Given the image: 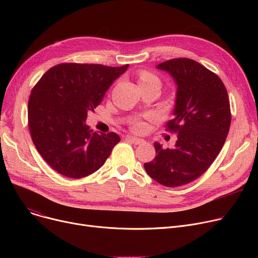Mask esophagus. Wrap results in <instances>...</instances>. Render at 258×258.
I'll use <instances>...</instances> for the list:
<instances>
[{"mask_svg":"<svg viewBox=\"0 0 258 258\" xmlns=\"http://www.w3.org/2000/svg\"><path fill=\"white\" fill-rule=\"evenodd\" d=\"M125 140L128 141V142H131V143H133V144H136V145L142 144V143L145 142L143 139L136 138V137H133V136H126V137H125Z\"/></svg>","mask_w":258,"mask_h":258,"instance_id":"1","label":"esophagus"}]
</instances>
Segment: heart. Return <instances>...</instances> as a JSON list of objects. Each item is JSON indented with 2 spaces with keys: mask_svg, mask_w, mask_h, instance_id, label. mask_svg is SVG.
Returning <instances> with one entry per match:
<instances>
[{
  "mask_svg": "<svg viewBox=\"0 0 258 258\" xmlns=\"http://www.w3.org/2000/svg\"><path fill=\"white\" fill-rule=\"evenodd\" d=\"M138 80H139L140 87L153 85V84H156V85L160 86V79L158 78V76H156L155 74L148 72V71H141L139 73ZM134 128L136 131H139V130L142 128V124L140 123V122H136V123L134 124Z\"/></svg>",
  "mask_w": 258,
  "mask_h": 258,
  "instance_id": "b5f03b06",
  "label": "heart"
}]
</instances>
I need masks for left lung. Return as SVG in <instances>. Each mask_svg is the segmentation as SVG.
<instances>
[{
  "instance_id": "8db88e82",
  "label": "left lung",
  "mask_w": 258,
  "mask_h": 258,
  "mask_svg": "<svg viewBox=\"0 0 258 258\" xmlns=\"http://www.w3.org/2000/svg\"><path fill=\"white\" fill-rule=\"evenodd\" d=\"M157 69L177 85L173 118L166 127L178 140L173 148L155 142L156 157L144 168L158 183L177 187L198 179L220 154L231 123L230 102L221 78L194 59H170Z\"/></svg>"
}]
</instances>
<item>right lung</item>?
<instances>
[{
    "instance_id": "obj_1",
    "label": "right lung",
    "mask_w": 258,
    "mask_h": 258,
    "mask_svg": "<svg viewBox=\"0 0 258 258\" xmlns=\"http://www.w3.org/2000/svg\"><path fill=\"white\" fill-rule=\"evenodd\" d=\"M127 68L60 63L34 86L28 101L29 131L37 152L54 170L80 179L104 164L120 137L113 132L93 133L86 120Z\"/></svg>"
}]
</instances>
